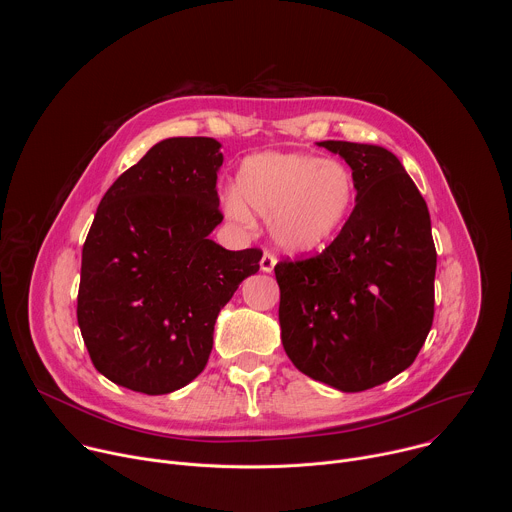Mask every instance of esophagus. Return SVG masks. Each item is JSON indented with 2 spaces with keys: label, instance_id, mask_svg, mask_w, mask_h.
<instances>
[{
  "label": "esophagus",
  "instance_id": "obj_1",
  "mask_svg": "<svg viewBox=\"0 0 512 512\" xmlns=\"http://www.w3.org/2000/svg\"><path fill=\"white\" fill-rule=\"evenodd\" d=\"M275 263H277V259H275L271 253H267V251H265V253H263V257H261V263H259V265H261V271H263V273H271V271H273V267H275Z\"/></svg>",
  "mask_w": 512,
  "mask_h": 512
}]
</instances>
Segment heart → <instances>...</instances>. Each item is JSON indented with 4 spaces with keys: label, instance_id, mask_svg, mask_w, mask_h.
I'll return each mask as SVG.
<instances>
[{
    "label": "heart",
    "instance_id": "heart-1",
    "mask_svg": "<svg viewBox=\"0 0 512 512\" xmlns=\"http://www.w3.org/2000/svg\"><path fill=\"white\" fill-rule=\"evenodd\" d=\"M354 204L352 170L312 154H255L239 168L237 194L225 196L233 221L253 225L249 210L269 218L275 245L294 255L328 245L348 223Z\"/></svg>",
    "mask_w": 512,
    "mask_h": 512
}]
</instances>
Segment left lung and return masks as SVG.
<instances>
[{
    "label": "left lung",
    "instance_id": "8db88e82",
    "mask_svg": "<svg viewBox=\"0 0 512 512\" xmlns=\"http://www.w3.org/2000/svg\"><path fill=\"white\" fill-rule=\"evenodd\" d=\"M356 180V206L316 257L275 265L281 342L296 369L342 393L411 367L433 322L429 210L395 154L320 141Z\"/></svg>",
    "mask_w": 512,
    "mask_h": 512
}]
</instances>
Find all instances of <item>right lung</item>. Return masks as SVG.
<instances>
[{
  "label": "right lung",
  "mask_w": 512,
  "mask_h": 512,
  "mask_svg": "<svg viewBox=\"0 0 512 512\" xmlns=\"http://www.w3.org/2000/svg\"><path fill=\"white\" fill-rule=\"evenodd\" d=\"M212 137L156 143L105 192L83 247L77 318L95 369L119 387L166 395L206 367L218 314L261 251H227Z\"/></svg>",
  "instance_id": "1"
}]
</instances>
